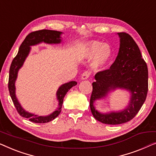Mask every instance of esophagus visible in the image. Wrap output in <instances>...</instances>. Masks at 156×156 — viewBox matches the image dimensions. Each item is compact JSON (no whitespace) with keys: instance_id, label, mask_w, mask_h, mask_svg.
<instances>
[{"instance_id":"esophagus-1","label":"esophagus","mask_w":156,"mask_h":156,"mask_svg":"<svg viewBox=\"0 0 156 156\" xmlns=\"http://www.w3.org/2000/svg\"><path fill=\"white\" fill-rule=\"evenodd\" d=\"M90 76V72L89 71H85L82 74V80H87Z\"/></svg>"}]
</instances>
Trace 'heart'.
Masks as SVG:
<instances>
[{
    "label": "heart",
    "mask_w": 156,
    "mask_h": 156,
    "mask_svg": "<svg viewBox=\"0 0 156 156\" xmlns=\"http://www.w3.org/2000/svg\"><path fill=\"white\" fill-rule=\"evenodd\" d=\"M84 55L87 58L94 57L92 62V67L94 69H99L105 66L109 61L112 55V50L108 44L93 40L87 44Z\"/></svg>",
    "instance_id": "obj_1"
}]
</instances>
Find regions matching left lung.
<instances>
[{
	"instance_id": "obj_1",
	"label": "left lung",
	"mask_w": 156,
	"mask_h": 156,
	"mask_svg": "<svg viewBox=\"0 0 156 156\" xmlns=\"http://www.w3.org/2000/svg\"><path fill=\"white\" fill-rule=\"evenodd\" d=\"M120 48L116 60L109 69L98 72L92 83L90 108L94 117L106 124L117 125L133 119L146 101L148 89V72L139 48L128 33H119ZM123 88L131 93L129 106L118 112L102 114L95 109L96 100L105 97L109 91Z\"/></svg>"
}]
</instances>
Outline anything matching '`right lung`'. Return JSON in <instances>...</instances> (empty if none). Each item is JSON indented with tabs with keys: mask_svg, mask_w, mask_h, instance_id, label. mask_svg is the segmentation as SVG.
I'll return each mask as SVG.
<instances>
[{
	"mask_svg": "<svg viewBox=\"0 0 156 156\" xmlns=\"http://www.w3.org/2000/svg\"><path fill=\"white\" fill-rule=\"evenodd\" d=\"M62 32L56 30H41L35 32H32L27 35L25 39L20 46L18 54L15 58L12 59L11 65L10 67L9 71V80H8V89L9 93L11 97L12 101L16 107L17 112L21 116L24 118L28 119L30 121L34 123H48L55 119L58 115L60 114L62 106L63 104V99L66 94L72 87L77 84L76 82L72 81V82L65 83L62 85L57 91V98L59 101V106L56 111L52 114L46 116H37L31 113L26 112L20 104L19 103L18 99L16 96V87H15V82H16L17 76H18V72L20 68L22 67L23 63L28 55L30 50V46L35 45L40 42H45L48 44H59L60 43L61 34Z\"/></svg>",
	"mask_w": 156,
	"mask_h": 156,
	"instance_id": "right-lung-1",
	"label": "right lung"
}]
</instances>
